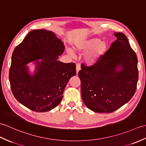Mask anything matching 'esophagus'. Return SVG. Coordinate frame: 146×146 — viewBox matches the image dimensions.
Returning <instances> with one entry per match:
<instances>
[{
    "mask_svg": "<svg viewBox=\"0 0 146 146\" xmlns=\"http://www.w3.org/2000/svg\"><path fill=\"white\" fill-rule=\"evenodd\" d=\"M81 69V66H80V63H76V73H78L79 71Z\"/></svg>",
    "mask_w": 146,
    "mask_h": 146,
    "instance_id": "esophagus-1",
    "label": "esophagus"
}]
</instances>
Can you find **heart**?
Returning <instances> with one entry per match:
<instances>
[{"label":"heart","instance_id":"b5f03b06","mask_svg":"<svg viewBox=\"0 0 146 146\" xmlns=\"http://www.w3.org/2000/svg\"><path fill=\"white\" fill-rule=\"evenodd\" d=\"M109 48L108 43L105 40L98 38H91L80 40L74 46V49L80 52H86L84 61L88 65H92L100 61L106 53ZM69 53L72 54V50H68Z\"/></svg>","mask_w":146,"mask_h":146}]
</instances>
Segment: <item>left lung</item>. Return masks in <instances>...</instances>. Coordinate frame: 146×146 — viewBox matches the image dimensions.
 <instances>
[{"label": "left lung", "mask_w": 146, "mask_h": 146, "mask_svg": "<svg viewBox=\"0 0 146 146\" xmlns=\"http://www.w3.org/2000/svg\"><path fill=\"white\" fill-rule=\"evenodd\" d=\"M116 40L105 55L90 66L81 65L78 72L81 98L88 108L110 113L134 96L138 81L137 58L124 33L115 32Z\"/></svg>", "instance_id": "obj_1"}]
</instances>
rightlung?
Here are the masks:
<instances>
[{
  "label": "right lung",
  "instance_id": "add662e5",
  "mask_svg": "<svg viewBox=\"0 0 146 146\" xmlns=\"http://www.w3.org/2000/svg\"><path fill=\"white\" fill-rule=\"evenodd\" d=\"M64 50L62 40L44 29L30 31L15 47L9 81L13 96L20 103L35 112L48 111L60 103L68 82L76 74L74 63L57 60ZM33 60L36 66L32 76L26 65Z\"/></svg>",
  "mask_w": 146,
  "mask_h": 146
}]
</instances>
